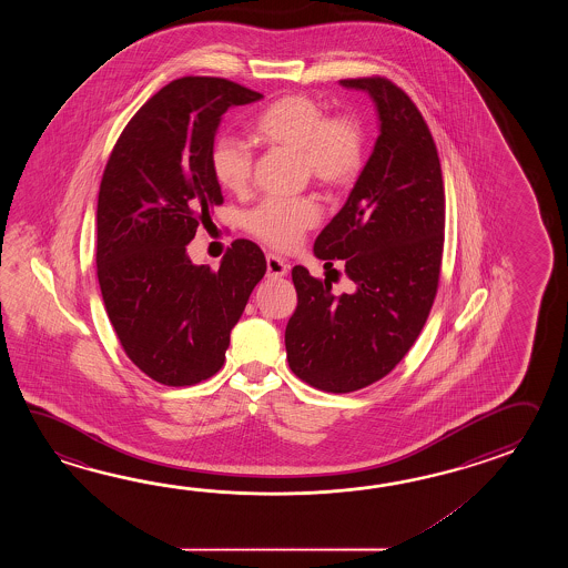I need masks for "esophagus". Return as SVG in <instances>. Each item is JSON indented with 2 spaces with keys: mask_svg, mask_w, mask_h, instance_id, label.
Listing matches in <instances>:
<instances>
[{
  "mask_svg": "<svg viewBox=\"0 0 568 568\" xmlns=\"http://www.w3.org/2000/svg\"><path fill=\"white\" fill-rule=\"evenodd\" d=\"M267 276L272 278H284L288 276V264L278 257V255L267 254L266 255Z\"/></svg>",
  "mask_w": 568,
  "mask_h": 568,
  "instance_id": "esophagus-1",
  "label": "esophagus"
}]
</instances>
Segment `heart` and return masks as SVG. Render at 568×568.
<instances>
[{"instance_id":"b5f03b06","label":"heart","mask_w":568,"mask_h":568,"mask_svg":"<svg viewBox=\"0 0 568 568\" xmlns=\"http://www.w3.org/2000/svg\"><path fill=\"white\" fill-rule=\"evenodd\" d=\"M252 130L267 145L298 152L302 170L326 189L349 184L362 170L363 128L351 115L326 118L325 109L302 93L280 97L255 115ZM211 172L221 189L247 191L254 174V154L242 140L221 135L211 145ZM321 219L311 196H270L252 209L245 225L260 242L292 250Z\"/></svg>"}]
</instances>
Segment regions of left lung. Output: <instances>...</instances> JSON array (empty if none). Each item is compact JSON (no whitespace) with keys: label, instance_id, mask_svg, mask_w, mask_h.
Returning a JSON list of instances; mask_svg holds the SVG:
<instances>
[{"label":"left lung","instance_id":"left-lung-1","mask_svg":"<svg viewBox=\"0 0 568 568\" xmlns=\"http://www.w3.org/2000/svg\"><path fill=\"white\" fill-rule=\"evenodd\" d=\"M341 85L372 95L379 135L314 255L343 260L355 290L335 296L331 282L292 267L298 304L286 326L290 369L331 394L372 386L404 359L433 308L445 245L443 170L423 113L386 77Z\"/></svg>","mask_w":568,"mask_h":568}]
</instances>
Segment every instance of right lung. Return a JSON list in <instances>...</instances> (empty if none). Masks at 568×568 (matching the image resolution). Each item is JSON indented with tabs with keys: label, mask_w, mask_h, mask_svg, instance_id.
<instances>
[{
	"label": "right lung",
	"mask_w": 568,
	"mask_h": 568,
	"mask_svg": "<svg viewBox=\"0 0 568 568\" xmlns=\"http://www.w3.org/2000/svg\"><path fill=\"white\" fill-rule=\"evenodd\" d=\"M262 93L221 77H182L150 97L123 128L97 201V278L109 321L138 369L184 387L217 374L266 257L235 240L219 270L186 255L211 206L221 115Z\"/></svg>",
	"instance_id": "add662e5"
}]
</instances>
